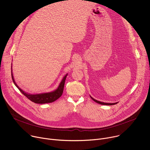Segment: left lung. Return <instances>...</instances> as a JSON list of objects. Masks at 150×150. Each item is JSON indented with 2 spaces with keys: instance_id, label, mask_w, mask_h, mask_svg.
Returning a JSON list of instances; mask_svg holds the SVG:
<instances>
[{
  "instance_id": "left-lung-1",
  "label": "left lung",
  "mask_w": 150,
  "mask_h": 150,
  "mask_svg": "<svg viewBox=\"0 0 150 150\" xmlns=\"http://www.w3.org/2000/svg\"><path fill=\"white\" fill-rule=\"evenodd\" d=\"M91 97V96H90ZM91 98H92L93 100H94L95 102H96L97 103H98V104H103V105H115L116 104H117V103H103V102H101V101H97L95 99H94L93 97H91Z\"/></svg>"
}]
</instances>
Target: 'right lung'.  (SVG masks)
Wrapping results in <instances>:
<instances>
[{
	"label": "right lung",
	"mask_w": 150,
	"mask_h": 150,
	"mask_svg": "<svg viewBox=\"0 0 150 150\" xmlns=\"http://www.w3.org/2000/svg\"><path fill=\"white\" fill-rule=\"evenodd\" d=\"M12 75V81L14 83V84L16 85V87L19 89V90L21 91V93L23 94L27 98H28L31 101L37 103V104H45V103H52L54 101H56L57 99H58L62 95L63 91L64 88V85H65L66 78L67 76V74L62 79L61 82L60 83L58 88L54 90V91L47 93H41V94H30L25 93L24 91L21 90L16 83L13 76L12 75V72L11 73Z\"/></svg>",
	"instance_id": "add662e5"
}]
</instances>
